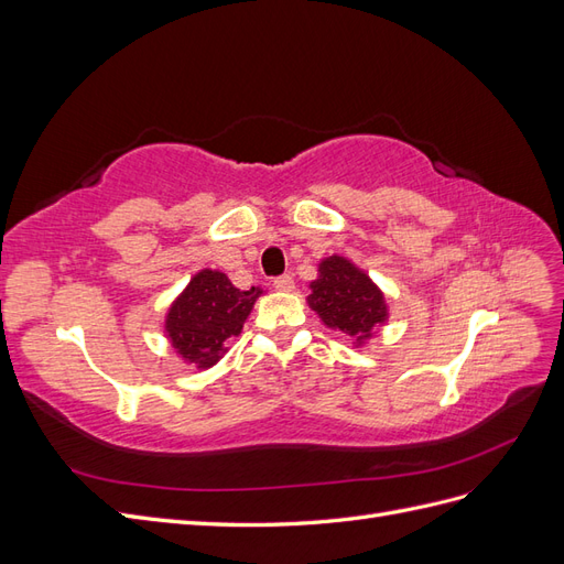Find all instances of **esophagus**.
Wrapping results in <instances>:
<instances>
[{"instance_id":"1","label":"esophagus","mask_w":564,"mask_h":564,"mask_svg":"<svg viewBox=\"0 0 564 564\" xmlns=\"http://www.w3.org/2000/svg\"><path fill=\"white\" fill-rule=\"evenodd\" d=\"M275 289H278V292H284V294L294 292V278H292V275L278 278V280H275Z\"/></svg>"}]
</instances>
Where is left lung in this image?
<instances>
[{"mask_svg":"<svg viewBox=\"0 0 564 564\" xmlns=\"http://www.w3.org/2000/svg\"><path fill=\"white\" fill-rule=\"evenodd\" d=\"M311 311L324 327L352 338L355 348L379 334L388 322V303L381 286L346 256H327L317 263V278L308 284Z\"/></svg>","mask_w":564,"mask_h":564,"instance_id":"8db88e82","label":"left lung"}]
</instances>
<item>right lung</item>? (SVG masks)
Listing matches in <instances>:
<instances>
[{"mask_svg": "<svg viewBox=\"0 0 564 564\" xmlns=\"http://www.w3.org/2000/svg\"><path fill=\"white\" fill-rule=\"evenodd\" d=\"M261 286L237 289L226 272L202 268L172 301L164 315V336L185 365L212 369L228 352V338L240 336Z\"/></svg>", "mask_w": 564, "mask_h": 564, "instance_id": "right-lung-1", "label": "right lung"}]
</instances>
